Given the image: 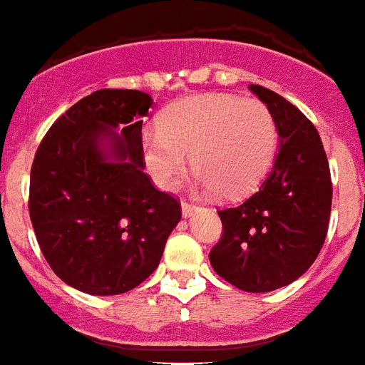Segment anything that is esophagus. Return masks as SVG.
Instances as JSON below:
<instances>
[{"label":"esophagus","mask_w":365,"mask_h":365,"mask_svg":"<svg viewBox=\"0 0 365 365\" xmlns=\"http://www.w3.org/2000/svg\"><path fill=\"white\" fill-rule=\"evenodd\" d=\"M195 208H197V204L195 202H189V200H182V213L187 217V215H191L192 212H195Z\"/></svg>","instance_id":"obj_1"}]
</instances>
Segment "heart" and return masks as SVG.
<instances>
[{
	"mask_svg": "<svg viewBox=\"0 0 365 365\" xmlns=\"http://www.w3.org/2000/svg\"><path fill=\"white\" fill-rule=\"evenodd\" d=\"M277 123L259 99L202 93L161 114L159 131L142 135L144 167L161 187H174L189 155L206 189L242 197L259 187L277 153Z\"/></svg>",
	"mask_w": 365,
	"mask_h": 365,
	"instance_id": "1",
	"label": "heart"
}]
</instances>
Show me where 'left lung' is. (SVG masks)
I'll return each instance as SVG.
<instances>
[{"label": "left lung", "instance_id": "1", "mask_svg": "<svg viewBox=\"0 0 365 365\" xmlns=\"http://www.w3.org/2000/svg\"><path fill=\"white\" fill-rule=\"evenodd\" d=\"M281 136L275 165L245 202L219 210L223 234L210 262L247 292L281 289L306 274L321 251L331 212L328 157L315 125L285 97L251 84Z\"/></svg>", "mask_w": 365, "mask_h": 365}]
</instances>
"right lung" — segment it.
<instances>
[{
    "label": "right lung",
    "instance_id": "obj_1",
    "mask_svg": "<svg viewBox=\"0 0 365 365\" xmlns=\"http://www.w3.org/2000/svg\"><path fill=\"white\" fill-rule=\"evenodd\" d=\"M153 99L138 90H97L44 135L29 176V217L59 279L88 294H121L155 272L182 204L144 173L142 118ZM110 126H120L122 136ZM112 135L115 162L98 142Z\"/></svg>",
    "mask_w": 365,
    "mask_h": 365
}]
</instances>
